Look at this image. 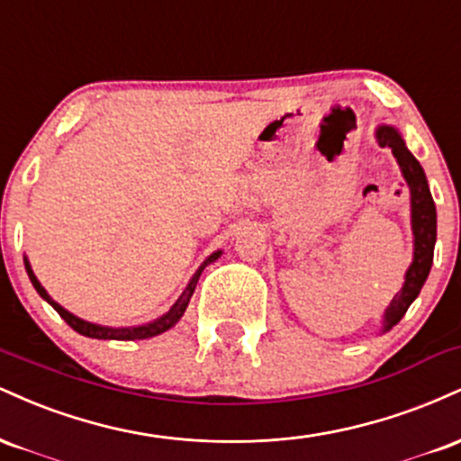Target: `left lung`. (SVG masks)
Returning a JSON list of instances; mask_svg holds the SVG:
<instances>
[{
	"mask_svg": "<svg viewBox=\"0 0 461 461\" xmlns=\"http://www.w3.org/2000/svg\"><path fill=\"white\" fill-rule=\"evenodd\" d=\"M377 142L382 147H390L393 156L399 162L401 173H403L407 186H410V203H411V231H414V260L405 273L403 288L394 294L390 305L384 312V330L388 331L405 316L411 301L418 297L422 284L427 282L433 264V247H436V203H433L429 184H427L425 171L420 162L411 156L401 139L399 130L393 125H382L377 130Z\"/></svg>",
	"mask_w": 461,
	"mask_h": 461,
	"instance_id": "obj_1",
	"label": "left lung"
}]
</instances>
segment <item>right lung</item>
<instances>
[{"label": "right lung", "instance_id": "1", "mask_svg": "<svg viewBox=\"0 0 461 461\" xmlns=\"http://www.w3.org/2000/svg\"><path fill=\"white\" fill-rule=\"evenodd\" d=\"M221 253H223V251H214L212 256L208 258V260L201 264V267L197 268V273H194L193 279H190V282H188L186 290H184V293L179 294V299L176 301V303H173V308L168 310L167 314H162L160 319L147 322V325H139V327H105V325H95V322H88V321H84V319H77L76 314H71V312L62 308L60 303H56V301L51 299L50 294H47V290L43 288V285H41L39 279H36L34 271H32L28 258H25V271H28V277H30L32 285H34V288H36V293H39L41 297H43L47 303H50L51 308H54L58 314H60L62 319H65V322H67L68 327H73V330H76L77 333H82V336L97 338V340H145V338H153V336H158V333L171 330V327L176 325L179 319H182L184 312H186V308H188V301H190V297H193L194 288H197L201 271H203V268L208 267V264H212L214 260H219Z\"/></svg>", "mask_w": 461, "mask_h": 461}]
</instances>
